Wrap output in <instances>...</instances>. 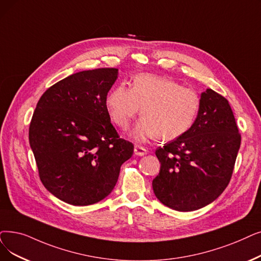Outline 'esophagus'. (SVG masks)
Returning a JSON list of instances; mask_svg holds the SVG:
<instances>
[{
  "label": "esophagus",
  "mask_w": 261,
  "mask_h": 261,
  "mask_svg": "<svg viewBox=\"0 0 261 261\" xmlns=\"http://www.w3.org/2000/svg\"><path fill=\"white\" fill-rule=\"evenodd\" d=\"M147 152V149L145 148V147H143V146H141V145H135V147H134V153L137 154V155H140V156H142V155H145Z\"/></svg>",
  "instance_id": "esophagus-1"
}]
</instances>
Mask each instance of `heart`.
Here are the masks:
<instances>
[{
    "label": "heart",
    "mask_w": 261,
    "mask_h": 261,
    "mask_svg": "<svg viewBox=\"0 0 261 261\" xmlns=\"http://www.w3.org/2000/svg\"><path fill=\"white\" fill-rule=\"evenodd\" d=\"M106 107L113 122L121 130H127L141 111L143 117L131 132L137 141L158 137L172 141L193 126L200 97L194 89L184 87L173 79L139 74L133 79L131 88L120 84L111 89Z\"/></svg>",
    "instance_id": "obj_1"
}]
</instances>
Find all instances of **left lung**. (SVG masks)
<instances>
[{
    "mask_svg": "<svg viewBox=\"0 0 261 261\" xmlns=\"http://www.w3.org/2000/svg\"><path fill=\"white\" fill-rule=\"evenodd\" d=\"M240 144L227 99L208 88L191 129L155 150L161 163L152 180L156 198L177 211L209 205L228 186Z\"/></svg>",
    "mask_w": 261,
    "mask_h": 261,
    "instance_id": "left-lung-1",
    "label": "left lung"
}]
</instances>
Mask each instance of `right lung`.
Instances as JSON below:
<instances>
[{"mask_svg":"<svg viewBox=\"0 0 261 261\" xmlns=\"http://www.w3.org/2000/svg\"><path fill=\"white\" fill-rule=\"evenodd\" d=\"M116 68L73 73L40 97L29 140L39 178L50 193L73 206L93 205L114 189L131 142L111 123L106 98Z\"/></svg>","mask_w":261,"mask_h":261,"instance_id":"add662e5","label":"right lung"}]
</instances>
